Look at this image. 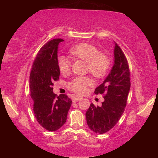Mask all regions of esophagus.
<instances>
[{
	"instance_id": "1",
	"label": "esophagus",
	"mask_w": 158,
	"mask_h": 158,
	"mask_svg": "<svg viewBox=\"0 0 158 158\" xmlns=\"http://www.w3.org/2000/svg\"><path fill=\"white\" fill-rule=\"evenodd\" d=\"M81 99H82V98L79 97V96H74L73 98V102H77L81 100Z\"/></svg>"
}]
</instances>
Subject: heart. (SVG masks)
I'll list each match as a JSON object with an SVG mask.
<instances>
[{
	"label": "heart",
	"instance_id": "heart-1",
	"mask_svg": "<svg viewBox=\"0 0 158 158\" xmlns=\"http://www.w3.org/2000/svg\"><path fill=\"white\" fill-rule=\"evenodd\" d=\"M72 56L87 63V69L93 76L100 78L105 75L110 65L109 58L100 53L94 45L81 43L72 47L69 50ZM58 67L61 74H66L70 71V62L65 56H59L57 60ZM92 84V80L86 77H78L68 84L69 89L77 93H84L87 87Z\"/></svg>",
	"mask_w": 158,
	"mask_h": 158
}]
</instances>
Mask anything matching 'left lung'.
I'll return each instance as SVG.
<instances>
[{
	"label": "left lung",
	"mask_w": 158,
	"mask_h": 158,
	"mask_svg": "<svg viewBox=\"0 0 158 158\" xmlns=\"http://www.w3.org/2000/svg\"><path fill=\"white\" fill-rule=\"evenodd\" d=\"M114 63L102 84L96 88L95 94H105L102 106L93 103L85 113L88 126L93 132L104 134L114 127L127 104L130 89V73L127 60L121 48L114 42Z\"/></svg>",
	"instance_id": "left-lung-1"
}]
</instances>
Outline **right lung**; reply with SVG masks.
Returning a JSON list of instances; mask_svg holds the SVG:
<instances>
[{
    "mask_svg": "<svg viewBox=\"0 0 158 158\" xmlns=\"http://www.w3.org/2000/svg\"><path fill=\"white\" fill-rule=\"evenodd\" d=\"M62 39L48 42L39 51L30 74L31 96L37 122L48 131H56L65 123L72 105L68 95L56 96L53 92V81L59 79L58 67V44Z\"/></svg>",
    "mask_w": 158,
    "mask_h": 158,
    "instance_id": "right-lung-1",
    "label": "right lung"
}]
</instances>
